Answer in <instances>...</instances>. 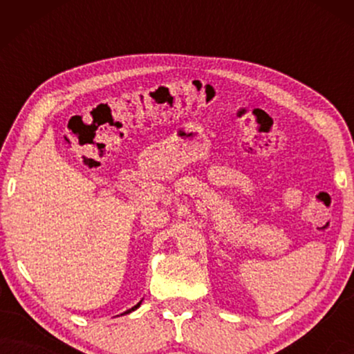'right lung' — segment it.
<instances>
[{
  "label": "right lung",
  "instance_id": "1",
  "mask_svg": "<svg viewBox=\"0 0 354 354\" xmlns=\"http://www.w3.org/2000/svg\"><path fill=\"white\" fill-rule=\"evenodd\" d=\"M140 304H142V301H138L137 304H135V306H133V308H130V309H127V311H125V313H122V314H120V316H124V314H129V313H132V311H135V309H137V308H140Z\"/></svg>",
  "mask_w": 354,
  "mask_h": 354
}]
</instances>
